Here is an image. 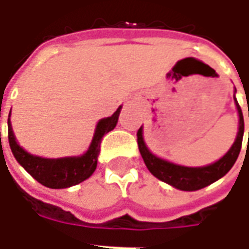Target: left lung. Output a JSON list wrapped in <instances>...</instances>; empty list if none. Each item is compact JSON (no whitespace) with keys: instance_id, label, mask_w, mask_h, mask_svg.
Instances as JSON below:
<instances>
[{"instance_id":"obj_1","label":"left lung","mask_w":249,"mask_h":249,"mask_svg":"<svg viewBox=\"0 0 249 249\" xmlns=\"http://www.w3.org/2000/svg\"><path fill=\"white\" fill-rule=\"evenodd\" d=\"M233 98H235L236 108H237V113H239V132L236 136L235 142L230 148V151L227 152L220 160L213 164L205 165V167H183V165H178V164H173V162L155 156L146 148L144 137H142V126H141L140 129L137 130V144H139V151L142 156V160L145 162L146 168L149 169V172L159 180L178 188L180 191H197V189H201L209 184L217 181L219 178L230 172V169L233 167V164L240 153L243 135H244V119H243L241 108L236 97Z\"/></svg>"}]
</instances>
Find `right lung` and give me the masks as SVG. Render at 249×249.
Segmentation results:
<instances>
[{
	"instance_id": "right-lung-1",
	"label": "right lung",
	"mask_w": 249,
	"mask_h": 249,
	"mask_svg": "<svg viewBox=\"0 0 249 249\" xmlns=\"http://www.w3.org/2000/svg\"><path fill=\"white\" fill-rule=\"evenodd\" d=\"M120 110H121V107L110 117L98 121L92 142L82 156L45 159V157L30 155L22 146H19L16 140L10 119H8L9 145L19 165H22L25 171L40 184L48 188H53V189L73 187L90 178L93 172L96 171L101 140L104 135L114 129L119 120Z\"/></svg>"
}]
</instances>
